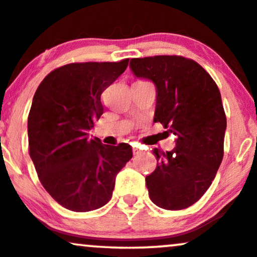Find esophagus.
Masks as SVG:
<instances>
[{
    "label": "esophagus",
    "mask_w": 257,
    "mask_h": 257,
    "mask_svg": "<svg viewBox=\"0 0 257 257\" xmlns=\"http://www.w3.org/2000/svg\"><path fill=\"white\" fill-rule=\"evenodd\" d=\"M132 150H134V154H140L142 152L141 147H138V146H134V148H132Z\"/></svg>",
    "instance_id": "obj_1"
}]
</instances>
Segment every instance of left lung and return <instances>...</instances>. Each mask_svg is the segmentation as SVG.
I'll use <instances>...</instances> for the list:
<instances>
[{
	"instance_id": "left-lung-1",
	"label": "left lung",
	"mask_w": 257,
	"mask_h": 257,
	"mask_svg": "<svg viewBox=\"0 0 257 257\" xmlns=\"http://www.w3.org/2000/svg\"><path fill=\"white\" fill-rule=\"evenodd\" d=\"M130 68L136 78L153 81L154 121L177 137L171 152L153 150L158 165L146 178L149 197L164 209H185L204 195L224 156L226 115L218 85L183 56L132 59Z\"/></svg>"
}]
</instances>
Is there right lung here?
Wrapping results in <instances>:
<instances>
[{
    "mask_svg": "<svg viewBox=\"0 0 257 257\" xmlns=\"http://www.w3.org/2000/svg\"><path fill=\"white\" fill-rule=\"evenodd\" d=\"M120 62L69 63L39 84L27 119L30 156L42 185L72 212H90L110 200L116 174L132 158L126 143L90 138L103 114L102 92L125 72Z\"/></svg>",
    "mask_w": 257,
    "mask_h": 257,
    "instance_id": "obj_1",
    "label": "right lung"
}]
</instances>
